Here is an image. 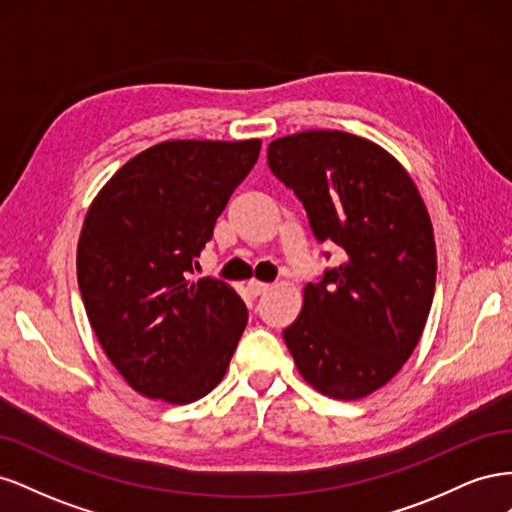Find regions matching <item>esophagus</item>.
<instances>
[{
    "label": "esophagus",
    "instance_id": "esophagus-1",
    "mask_svg": "<svg viewBox=\"0 0 512 512\" xmlns=\"http://www.w3.org/2000/svg\"><path fill=\"white\" fill-rule=\"evenodd\" d=\"M247 288H250V292L254 294V297H260V294H265V292H269V290H271V286H269V284H265V282H256V280H252L250 284H247Z\"/></svg>",
    "mask_w": 512,
    "mask_h": 512
}]
</instances>
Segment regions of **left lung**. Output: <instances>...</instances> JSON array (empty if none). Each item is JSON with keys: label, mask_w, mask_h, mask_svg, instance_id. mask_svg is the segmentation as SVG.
I'll list each match as a JSON object with an SVG mask.
<instances>
[{"label": "left lung", "mask_w": 512, "mask_h": 512, "mask_svg": "<svg viewBox=\"0 0 512 512\" xmlns=\"http://www.w3.org/2000/svg\"><path fill=\"white\" fill-rule=\"evenodd\" d=\"M267 162L303 203L316 241L344 252L305 286L284 342L322 395L367 397L408 361L431 309L436 243L423 198L391 153L348 132L277 138Z\"/></svg>", "instance_id": "8db88e82"}]
</instances>
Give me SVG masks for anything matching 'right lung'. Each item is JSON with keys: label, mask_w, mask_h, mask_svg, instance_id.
Here are the masks:
<instances>
[{"label": "right lung", "mask_w": 512, "mask_h": 512, "mask_svg": "<svg viewBox=\"0 0 512 512\" xmlns=\"http://www.w3.org/2000/svg\"><path fill=\"white\" fill-rule=\"evenodd\" d=\"M260 141H166L123 164L91 203L76 252L100 346L145 397L192 404L224 378L247 307L226 282H190Z\"/></svg>", "instance_id": "right-lung-1"}]
</instances>
